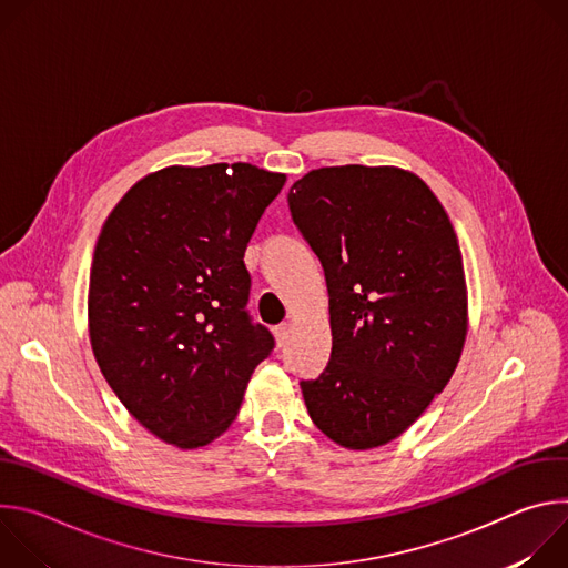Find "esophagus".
Returning a JSON list of instances; mask_svg holds the SVG:
<instances>
[{
  "instance_id": "esophagus-1",
  "label": "esophagus",
  "mask_w": 568,
  "mask_h": 568,
  "mask_svg": "<svg viewBox=\"0 0 568 568\" xmlns=\"http://www.w3.org/2000/svg\"><path fill=\"white\" fill-rule=\"evenodd\" d=\"M290 335H292V331H290L287 323H281V326H276V328H274V337H276V344H278V348L287 346V342H290Z\"/></svg>"
}]
</instances>
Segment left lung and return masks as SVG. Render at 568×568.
<instances>
[{"label": "left lung", "mask_w": 568, "mask_h": 568, "mask_svg": "<svg viewBox=\"0 0 568 568\" xmlns=\"http://www.w3.org/2000/svg\"><path fill=\"white\" fill-rule=\"evenodd\" d=\"M290 211L326 272L331 362L301 382L312 423L346 449L407 432L452 379L467 339L456 231L434 191L397 166H323Z\"/></svg>", "instance_id": "obj_1"}]
</instances>
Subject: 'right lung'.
I'll return each mask as SVG.
<instances>
[{"label":"right lung","instance_id":"obj_1","mask_svg":"<svg viewBox=\"0 0 568 568\" xmlns=\"http://www.w3.org/2000/svg\"><path fill=\"white\" fill-rule=\"evenodd\" d=\"M285 180L245 161L166 166L141 178L101 229L90 344L128 414L159 440L197 449L222 436L274 348L245 312L242 258Z\"/></svg>","mask_w":568,"mask_h":568}]
</instances>
